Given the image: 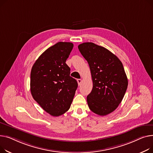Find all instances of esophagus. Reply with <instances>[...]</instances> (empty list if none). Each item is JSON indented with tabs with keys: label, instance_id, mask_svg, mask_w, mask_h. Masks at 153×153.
I'll return each mask as SVG.
<instances>
[{
	"label": "esophagus",
	"instance_id": "esophagus-1",
	"mask_svg": "<svg viewBox=\"0 0 153 153\" xmlns=\"http://www.w3.org/2000/svg\"><path fill=\"white\" fill-rule=\"evenodd\" d=\"M77 82H78V84L79 86L81 85V84H82V79H78Z\"/></svg>",
	"mask_w": 153,
	"mask_h": 153
}]
</instances>
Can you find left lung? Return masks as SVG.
<instances>
[{
    "instance_id": "left-lung-1",
    "label": "left lung",
    "mask_w": 153,
    "mask_h": 153,
    "mask_svg": "<svg viewBox=\"0 0 153 153\" xmlns=\"http://www.w3.org/2000/svg\"><path fill=\"white\" fill-rule=\"evenodd\" d=\"M78 49L87 60L93 80V89L87 102L94 113L104 116L115 111L122 101L128 79L122 63L109 50L93 42L79 44Z\"/></svg>"
}]
</instances>
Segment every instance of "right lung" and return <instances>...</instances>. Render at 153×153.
I'll use <instances>...</instances> for the list:
<instances>
[{
    "label": "right lung",
    "instance_id": "add662e5",
    "mask_svg": "<svg viewBox=\"0 0 153 153\" xmlns=\"http://www.w3.org/2000/svg\"><path fill=\"white\" fill-rule=\"evenodd\" d=\"M73 48L71 42L56 43L42 53L31 68V95L52 116L61 115L70 109L78 87L65 63Z\"/></svg>",
    "mask_w": 153,
    "mask_h": 153
}]
</instances>
